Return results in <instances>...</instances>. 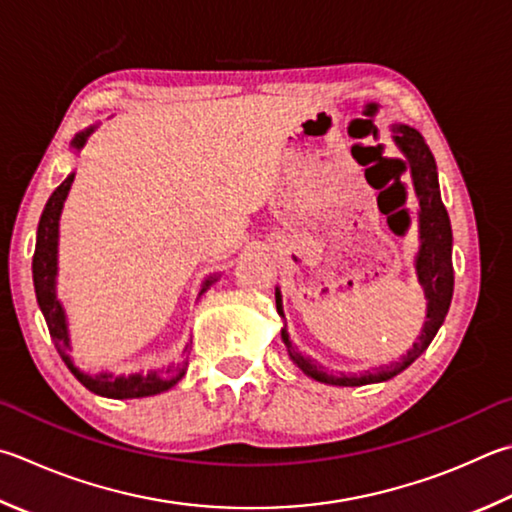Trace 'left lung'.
I'll return each instance as SVG.
<instances>
[{
	"mask_svg": "<svg viewBox=\"0 0 512 512\" xmlns=\"http://www.w3.org/2000/svg\"><path fill=\"white\" fill-rule=\"evenodd\" d=\"M394 143L398 150L405 154L407 163H410L412 170V181L418 203H421V210H418V239H421V248H418L416 255V275L418 282H421L425 297H427V313H425V324L418 340L412 345V349L405 353V356L392 362V365L365 371V374H340L333 376L327 374V369L320 367L318 362L311 358H304L300 351H295L293 342L288 340L286 329H282V340L286 345L288 356L300 367L306 376L313 380H320V383L329 385H340V387H360L369 383H383V380L394 378L401 374L405 367H410L412 362L421 356V353L430 347L434 340L436 331L448 315L450 302H452V288H454V268H452V228H450V217L448 210H445L441 201V190H439V176H436V163L430 152V147L425 145L423 136L416 132L410 125H394ZM275 302H277V313L284 315L282 311V295L280 288H275Z\"/></svg>",
	"mask_w": 512,
	"mask_h": 512,
	"instance_id": "obj_1",
	"label": "left lung"
}]
</instances>
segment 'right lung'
<instances>
[{"label":"right lung","mask_w":512,"mask_h":512,"mask_svg":"<svg viewBox=\"0 0 512 512\" xmlns=\"http://www.w3.org/2000/svg\"><path fill=\"white\" fill-rule=\"evenodd\" d=\"M96 125L87 127L85 132L76 134V138L71 141L73 150H82V145L87 143L89 134L94 132ZM73 176L69 174L58 188L53 190V194L46 201L44 212L40 217V226H37V241H35V255H33V284H35V295H37V304H40V311L46 320V327H49L51 340L55 342V349L62 356V360L67 362V367L71 369V374L76 376L82 385H85L89 392H94L98 396L105 398H143V396H154L167 392V389L174 387L185 374V367H188V360H179L176 365H172L165 374H159V371H150V374H132V376H114L107 374V371H100L96 376H89L85 371H80L69 356L71 349V340H69V324H67V315H64L62 304L55 295V275H58V224H60V212L64 206V199L71 190ZM215 282V277H208L203 282L201 293ZM199 293V295H201Z\"/></svg>","instance_id":"right-lung-1"}]
</instances>
